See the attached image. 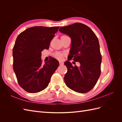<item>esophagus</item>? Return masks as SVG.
Instances as JSON below:
<instances>
[{
	"mask_svg": "<svg viewBox=\"0 0 122 122\" xmlns=\"http://www.w3.org/2000/svg\"><path fill=\"white\" fill-rule=\"evenodd\" d=\"M60 65H61V66L63 65H64V62H62V61H60Z\"/></svg>",
	"mask_w": 122,
	"mask_h": 122,
	"instance_id": "34e87169",
	"label": "esophagus"
}]
</instances>
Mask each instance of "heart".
Listing matches in <instances>:
<instances>
[{"label": "heart", "mask_w": 122, "mask_h": 122, "mask_svg": "<svg viewBox=\"0 0 122 122\" xmlns=\"http://www.w3.org/2000/svg\"><path fill=\"white\" fill-rule=\"evenodd\" d=\"M54 56L55 58L58 59V60H62V58H63L64 54L60 53V52H56L55 53Z\"/></svg>", "instance_id": "b5f03b06"}]
</instances>
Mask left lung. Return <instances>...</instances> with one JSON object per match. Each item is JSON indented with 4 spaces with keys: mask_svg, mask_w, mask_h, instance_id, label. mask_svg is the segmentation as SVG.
Here are the masks:
<instances>
[{
    "mask_svg": "<svg viewBox=\"0 0 122 122\" xmlns=\"http://www.w3.org/2000/svg\"><path fill=\"white\" fill-rule=\"evenodd\" d=\"M59 31L72 41L68 61L64 63L68 69L65 82L77 93H87L95 86L101 74L102 56L98 38L89 27L80 23L61 27ZM72 59L80 62L79 67H73L69 61Z\"/></svg>",
    "mask_w": 122,
    "mask_h": 122,
    "instance_id": "left-lung-1",
    "label": "left lung"
}]
</instances>
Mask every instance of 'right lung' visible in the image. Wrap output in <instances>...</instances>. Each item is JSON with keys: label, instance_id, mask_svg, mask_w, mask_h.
<instances>
[{"label": "right lung", "instance_id": "obj_1", "mask_svg": "<svg viewBox=\"0 0 122 122\" xmlns=\"http://www.w3.org/2000/svg\"><path fill=\"white\" fill-rule=\"evenodd\" d=\"M59 26H34L18 35L13 49V69L19 86L36 93L48 86L59 62L54 58L42 64L41 52L48 49Z\"/></svg>", "mask_w": 122, "mask_h": 122}]
</instances>
